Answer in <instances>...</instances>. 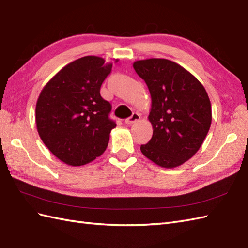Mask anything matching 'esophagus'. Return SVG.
<instances>
[{
    "label": "esophagus",
    "instance_id": "1",
    "mask_svg": "<svg viewBox=\"0 0 248 248\" xmlns=\"http://www.w3.org/2000/svg\"><path fill=\"white\" fill-rule=\"evenodd\" d=\"M138 120H140V115H139L138 113H133L129 118L125 119V124H133L137 123Z\"/></svg>",
    "mask_w": 248,
    "mask_h": 248
}]
</instances>
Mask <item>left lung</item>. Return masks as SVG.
Here are the masks:
<instances>
[{"label": "left lung", "mask_w": 248, "mask_h": 248, "mask_svg": "<svg viewBox=\"0 0 248 248\" xmlns=\"http://www.w3.org/2000/svg\"><path fill=\"white\" fill-rule=\"evenodd\" d=\"M133 68L145 81L152 99L148 119L153 136L141 145V153L161 168L179 167L198 152L211 126L207 92L192 73L172 61H136Z\"/></svg>", "instance_id": "obj_1"}]
</instances>
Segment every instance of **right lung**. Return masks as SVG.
I'll return each instance as SVG.
<instances>
[{"instance_id": "obj_1", "label": "right lung", "mask_w": 248, "mask_h": 248, "mask_svg": "<svg viewBox=\"0 0 248 248\" xmlns=\"http://www.w3.org/2000/svg\"><path fill=\"white\" fill-rule=\"evenodd\" d=\"M111 69L112 62L99 56L75 60L47 82L37 98L39 135L49 151L68 166L91 162L108 147L116 124L109 118L111 105L100 96V87Z\"/></svg>"}]
</instances>
